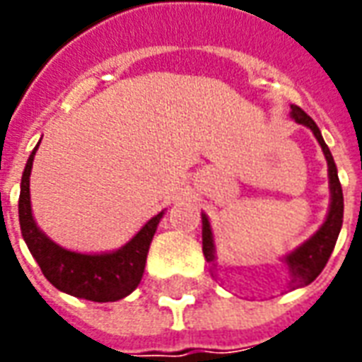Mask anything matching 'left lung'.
Returning <instances> with one entry per match:
<instances>
[{
  "mask_svg": "<svg viewBox=\"0 0 362 362\" xmlns=\"http://www.w3.org/2000/svg\"><path fill=\"white\" fill-rule=\"evenodd\" d=\"M291 118L295 119L296 124H303V126L310 127L314 137L318 139L320 147L324 151V157L327 160V176H329V194H332V202H329V211L324 221V225L314 233V235L300 244L296 250L287 254L283 262L287 264L288 273H291V279H288V288H298L304 285H310L312 281L318 277L322 269L326 267L327 259L334 252V246L337 243V236L341 230L343 225V192L339 178H337V166L334 163V157L327 149L324 137L320 134L316 122L298 106H291ZM202 238H204V256L205 259L213 264L215 267V244H213V233L211 225L207 215L202 213Z\"/></svg>",
  "mask_w": 362,
  "mask_h": 362,
  "instance_id": "left-lung-1",
  "label": "left lung"
}]
</instances>
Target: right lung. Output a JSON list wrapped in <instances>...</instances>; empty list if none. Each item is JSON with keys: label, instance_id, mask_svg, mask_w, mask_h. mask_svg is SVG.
I'll return each mask as SVG.
<instances>
[{"label": "right lung", "instance_id": "add662e5", "mask_svg": "<svg viewBox=\"0 0 362 362\" xmlns=\"http://www.w3.org/2000/svg\"><path fill=\"white\" fill-rule=\"evenodd\" d=\"M38 145L27 160L19 196L21 233L33 258L38 262L44 277L67 295L87 298L93 303H114L124 298L141 281L147 252L158 221L163 219V211L147 221L141 230L119 250L106 254H79L62 248L36 227L30 209V170Z\"/></svg>", "mask_w": 362, "mask_h": 362}]
</instances>
